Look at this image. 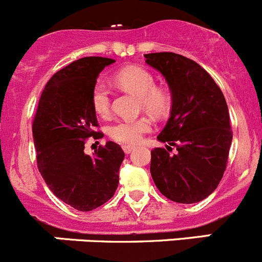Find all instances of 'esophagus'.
<instances>
[{
	"label": "esophagus",
	"instance_id": "esophagus-1",
	"mask_svg": "<svg viewBox=\"0 0 262 262\" xmlns=\"http://www.w3.org/2000/svg\"><path fill=\"white\" fill-rule=\"evenodd\" d=\"M133 148H134V146H130V145H124L123 146V150H124V152H125V154H130L132 151H133Z\"/></svg>",
	"mask_w": 262,
	"mask_h": 262
}]
</instances>
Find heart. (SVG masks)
I'll use <instances>...</instances> for the list:
<instances>
[{"label":"heart","mask_w":262,"mask_h":262,"mask_svg":"<svg viewBox=\"0 0 262 262\" xmlns=\"http://www.w3.org/2000/svg\"><path fill=\"white\" fill-rule=\"evenodd\" d=\"M120 86L139 97L143 108L155 116L164 114L169 107V95L161 88L155 86V76L145 67L129 66L115 75ZM92 106L95 114L107 116L111 110V97L106 82L98 81L92 90ZM151 121L147 117L119 119L108 126V136L123 145H136L143 134L151 130Z\"/></svg>","instance_id":"b5f03b06"}]
</instances>
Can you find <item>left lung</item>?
<instances>
[{"mask_svg": "<svg viewBox=\"0 0 262 262\" xmlns=\"http://www.w3.org/2000/svg\"><path fill=\"white\" fill-rule=\"evenodd\" d=\"M164 76L172 110L158 139L167 148L151 151L150 172L159 191L176 203L192 204L219 186L233 141L230 116L219 85L196 62L176 53L145 54ZM170 145L178 152L169 154Z\"/></svg>", "mask_w": 262, "mask_h": 262, "instance_id": "1", "label": "left lung"}]
</instances>
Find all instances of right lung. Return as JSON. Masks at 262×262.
Masks as SVG:
<instances>
[{"label": "right lung", "mask_w": 262, "mask_h": 262, "mask_svg": "<svg viewBox=\"0 0 262 262\" xmlns=\"http://www.w3.org/2000/svg\"><path fill=\"white\" fill-rule=\"evenodd\" d=\"M115 60L86 57L58 71L46 84L32 124L37 167L57 198L89 212L114 196L124 151L108 141L94 156L84 152L86 138H101L92 90L104 67Z\"/></svg>", "instance_id": "right-lung-1"}]
</instances>
